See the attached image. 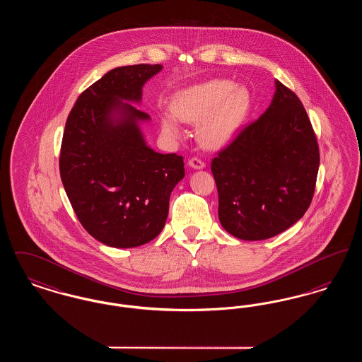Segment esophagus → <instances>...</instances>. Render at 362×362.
<instances>
[{
  "label": "esophagus",
  "mask_w": 362,
  "mask_h": 362,
  "mask_svg": "<svg viewBox=\"0 0 362 362\" xmlns=\"http://www.w3.org/2000/svg\"><path fill=\"white\" fill-rule=\"evenodd\" d=\"M189 165L191 168H194V170H202V168H205L206 164L199 157H191L189 160Z\"/></svg>",
  "instance_id": "1"
}]
</instances>
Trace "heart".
Listing matches in <instances>:
<instances>
[{"label": "heart", "instance_id": "b5f03b06", "mask_svg": "<svg viewBox=\"0 0 362 362\" xmlns=\"http://www.w3.org/2000/svg\"><path fill=\"white\" fill-rule=\"evenodd\" d=\"M250 105L244 88H235L229 80H210L180 90L173 98V108L161 112L164 136H182V121L199 123L198 137L207 148H221L240 127Z\"/></svg>", "mask_w": 362, "mask_h": 362}]
</instances>
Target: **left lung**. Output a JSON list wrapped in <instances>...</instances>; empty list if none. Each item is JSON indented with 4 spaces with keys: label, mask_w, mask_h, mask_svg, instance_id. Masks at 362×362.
<instances>
[{
    "label": "left lung",
    "mask_w": 362,
    "mask_h": 362,
    "mask_svg": "<svg viewBox=\"0 0 362 362\" xmlns=\"http://www.w3.org/2000/svg\"><path fill=\"white\" fill-rule=\"evenodd\" d=\"M266 112L248 123L211 161L218 218L241 240L286 230L308 210L319 171V145L297 95L278 80Z\"/></svg>",
    "instance_id": "8db88e82"
}]
</instances>
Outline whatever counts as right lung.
<instances>
[{
    "instance_id": "obj_1",
    "label": "right lung",
    "mask_w": 362,
    "mask_h": 362,
    "mask_svg": "<svg viewBox=\"0 0 362 362\" xmlns=\"http://www.w3.org/2000/svg\"><path fill=\"white\" fill-rule=\"evenodd\" d=\"M160 70L146 64L110 70L78 96L65 124L59 173L70 205L86 232L110 247L153 240L185 176L182 156L146 146L138 122L149 115L122 102H139Z\"/></svg>"
}]
</instances>
